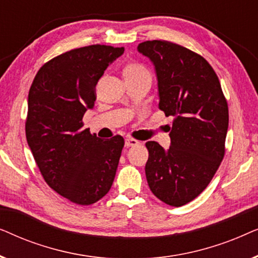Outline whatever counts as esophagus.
<instances>
[{
	"mask_svg": "<svg viewBox=\"0 0 258 258\" xmlns=\"http://www.w3.org/2000/svg\"><path fill=\"white\" fill-rule=\"evenodd\" d=\"M137 144H140V142L135 139H130V137H126L125 139V147L130 148V147H135Z\"/></svg>",
	"mask_w": 258,
	"mask_h": 258,
	"instance_id": "34e87169",
	"label": "esophagus"
}]
</instances>
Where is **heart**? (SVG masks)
Masks as SVG:
<instances>
[{
    "label": "heart",
    "instance_id": "obj_1",
    "mask_svg": "<svg viewBox=\"0 0 258 258\" xmlns=\"http://www.w3.org/2000/svg\"><path fill=\"white\" fill-rule=\"evenodd\" d=\"M122 74L124 80H136L143 76H150L149 70L141 63L128 62L122 69Z\"/></svg>",
    "mask_w": 258,
    "mask_h": 258
}]
</instances>
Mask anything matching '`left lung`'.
<instances>
[{"instance_id": "obj_1", "label": "left lung", "mask_w": 258, "mask_h": 258, "mask_svg": "<svg viewBox=\"0 0 258 258\" xmlns=\"http://www.w3.org/2000/svg\"><path fill=\"white\" fill-rule=\"evenodd\" d=\"M137 49L156 69L160 109L174 117L168 150L155 141L146 143L147 181L158 200L182 207L207 188L223 160L227 98L213 67L197 52L162 40Z\"/></svg>"}]
</instances>
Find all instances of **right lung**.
<instances>
[{"instance_id": "obj_1", "label": "right lung", "mask_w": 258, "mask_h": 258, "mask_svg": "<svg viewBox=\"0 0 258 258\" xmlns=\"http://www.w3.org/2000/svg\"><path fill=\"white\" fill-rule=\"evenodd\" d=\"M124 48L91 44L51 58L38 70L28 96L26 137L41 175L70 202L90 206L110 190L124 140H101L84 129L96 84Z\"/></svg>"}]
</instances>
